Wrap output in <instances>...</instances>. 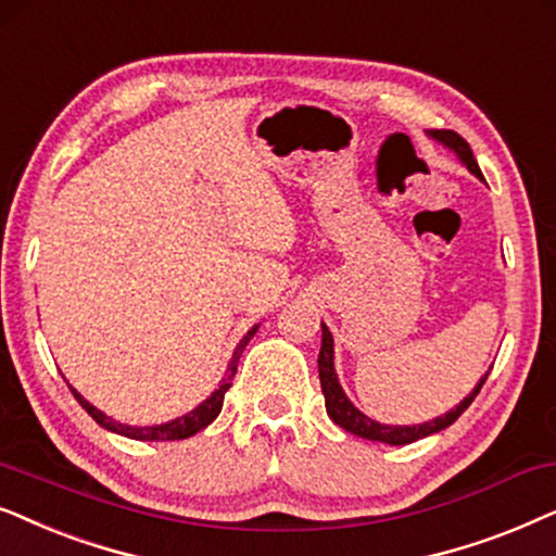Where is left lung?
I'll return each instance as SVG.
<instances>
[{"instance_id":"8db88e82","label":"left lung","mask_w":556,"mask_h":556,"mask_svg":"<svg viewBox=\"0 0 556 556\" xmlns=\"http://www.w3.org/2000/svg\"><path fill=\"white\" fill-rule=\"evenodd\" d=\"M432 137L440 139V142H445L447 147H453V150L457 152V157L468 165L470 173L480 177V167H478L476 157H472L470 144L465 142L457 131L434 129ZM317 368H320V387H323V396H325V409H328L330 419L336 421L338 427H343L345 432L358 434V438H364V440L387 442V445H409V442H417L421 438H427V434H434V432H440V429L450 427L472 404V399L478 396V391L483 389V383L488 379V374H485L483 379H480L478 387L472 389V394L465 399V402L457 404L453 412L445 414V417H438V419L427 421V425H417V427H389V425H379V421L368 419L366 414H361L351 402H348V396L343 394V389H340V383H338L336 368H332V336L325 325H323L320 355H317Z\"/></svg>"}]
</instances>
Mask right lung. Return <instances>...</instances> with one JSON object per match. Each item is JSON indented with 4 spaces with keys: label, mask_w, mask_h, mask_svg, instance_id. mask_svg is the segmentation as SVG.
Listing matches in <instances>:
<instances>
[{
    "label": "right lung",
    "mask_w": 556,
    "mask_h": 556,
    "mask_svg": "<svg viewBox=\"0 0 556 556\" xmlns=\"http://www.w3.org/2000/svg\"><path fill=\"white\" fill-rule=\"evenodd\" d=\"M254 332H256V328H251L247 336H243V340L239 345H236V351H233V358H231V366H228V371H226V379L220 381V387L213 391V396L211 399H205V402L198 406V409H192L190 414H185V417H180V419H173V421H167V425H160V427H129V425H122V421H114V419H109L106 414L103 412H99L96 409V406H91L86 402L84 396L78 394L76 389H71L73 391V396L78 399V404L84 406V409L91 414V417L99 421V425L103 427V429H111V432H116V434H124V438H131V440H150V442H165V440H185V438H192V434L195 432H201L203 427H208L213 419L218 417L220 414V406H224V396H226V391L231 389V383H233V376H236V366H239V358H241V353H243V348H247V343L251 338H254Z\"/></svg>",
    "instance_id": "right-lung-1"
}]
</instances>
